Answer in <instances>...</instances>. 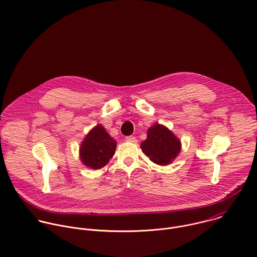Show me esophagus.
<instances>
[{
	"label": "esophagus",
	"instance_id": "esophagus-1",
	"mask_svg": "<svg viewBox=\"0 0 257 257\" xmlns=\"http://www.w3.org/2000/svg\"><path fill=\"white\" fill-rule=\"evenodd\" d=\"M125 142L132 143V144H137L138 140L135 137H127V138H125Z\"/></svg>",
	"mask_w": 257,
	"mask_h": 257
}]
</instances>
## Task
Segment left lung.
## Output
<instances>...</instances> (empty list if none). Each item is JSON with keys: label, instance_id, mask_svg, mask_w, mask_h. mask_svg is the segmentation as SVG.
I'll return each mask as SVG.
<instances>
[{"label": "left lung", "instance_id": "1", "mask_svg": "<svg viewBox=\"0 0 257 257\" xmlns=\"http://www.w3.org/2000/svg\"><path fill=\"white\" fill-rule=\"evenodd\" d=\"M141 149L153 163L168 166L180 153L181 143L167 126L155 123L148 130L147 140L141 144Z\"/></svg>", "mask_w": 257, "mask_h": 257}]
</instances>
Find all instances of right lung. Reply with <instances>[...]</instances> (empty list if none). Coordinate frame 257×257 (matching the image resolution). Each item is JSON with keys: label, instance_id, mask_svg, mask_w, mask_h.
Instances as JSON below:
<instances>
[{"label": "right lung", "instance_id": "obj_1", "mask_svg": "<svg viewBox=\"0 0 257 257\" xmlns=\"http://www.w3.org/2000/svg\"><path fill=\"white\" fill-rule=\"evenodd\" d=\"M115 149L116 142L98 123L83 140L80 147V159L87 168L94 171L99 170L108 164L115 153Z\"/></svg>", "mask_w": 257, "mask_h": 257}]
</instances>
